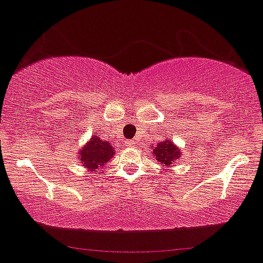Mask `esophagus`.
<instances>
[{
	"instance_id": "obj_1",
	"label": "esophagus",
	"mask_w": 263,
	"mask_h": 263,
	"mask_svg": "<svg viewBox=\"0 0 263 263\" xmlns=\"http://www.w3.org/2000/svg\"><path fill=\"white\" fill-rule=\"evenodd\" d=\"M127 145H128V147H135V145H136V140L131 139V140L127 141Z\"/></svg>"
}]
</instances>
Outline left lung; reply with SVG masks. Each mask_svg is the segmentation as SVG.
<instances>
[{"instance_id": "1", "label": "left lung", "mask_w": 263, "mask_h": 263, "mask_svg": "<svg viewBox=\"0 0 263 263\" xmlns=\"http://www.w3.org/2000/svg\"><path fill=\"white\" fill-rule=\"evenodd\" d=\"M154 154L157 161L165 165H172L175 160L180 156V151L176 145H173L172 141H163L154 148Z\"/></svg>"}]
</instances>
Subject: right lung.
I'll list each match as a JSON object with an SVG mask.
<instances>
[{"label": "right lung", "instance_id": "right-lung-1", "mask_svg": "<svg viewBox=\"0 0 263 263\" xmlns=\"http://www.w3.org/2000/svg\"><path fill=\"white\" fill-rule=\"evenodd\" d=\"M79 155H81V163H83L84 166L90 170H97L98 166L103 165L114 156V149L108 141L102 140L92 135L90 143L79 151Z\"/></svg>", "mask_w": 263, "mask_h": 263}]
</instances>
